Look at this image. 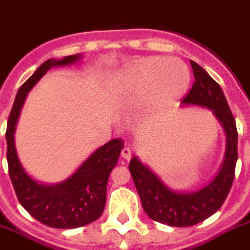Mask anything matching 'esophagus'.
Masks as SVG:
<instances>
[{"instance_id": "obj_1", "label": "esophagus", "mask_w": 250, "mask_h": 250, "mask_svg": "<svg viewBox=\"0 0 250 250\" xmlns=\"http://www.w3.org/2000/svg\"><path fill=\"white\" fill-rule=\"evenodd\" d=\"M121 155H122L123 159L129 160L130 159V149L129 148H125L122 150V153H121Z\"/></svg>"}]
</instances>
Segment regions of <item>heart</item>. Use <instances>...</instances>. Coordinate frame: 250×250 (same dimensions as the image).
<instances>
[{"label":"heart","mask_w":250,"mask_h":250,"mask_svg":"<svg viewBox=\"0 0 250 250\" xmlns=\"http://www.w3.org/2000/svg\"><path fill=\"white\" fill-rule=\"evenodd\" d=\"M190 72L181 60L150 57L116 70L109 78L113 96L144 100L153 109L175 104L185 95Z\"/></svg>","instance_id":"1"}]
</instances>
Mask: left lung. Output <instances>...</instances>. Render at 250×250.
Instances as JSON below:
<instances>
[{
    "instance_id": "obj_1",
    "label": "left lung",
    "mask_w": 250,
    "mask_h": 250,
    "mask_svg": "<svg viewBox=\"0 0 250 250\" xmlns=\"http://www.w3.org/2000/svg\"><path fill=\"white\" fill-rule=\"evenodd\" d=\"M195 83L183 106H200L211 109L226 133L223 162L213 178L201 188L181 192L165 185L148 165L136 155L129 163V171L141 197L146 213L151 220L171 227H190L202 222L217 212L225 202L234 179L238 159V132L222 88L208 72L190 62Z\"/></svg>"
}]
</instances>
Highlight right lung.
<instances>
[{
	"mask_svg": "<svg viewBox=\"0 0 250 250\" xmlns=\"http://www.w3.org/2000/svg\"><path fill=\"white\" fill-rule=\"evenodd\" d=\"M81 58V54H75L44 62L20 87L7 123V163L18 201L37 221L60 229L83 227L101 216L106 205L107 181L125 143L121 138L107 142L69 178L57 184H44L34 180L23 167L16 150L15 132L27 95L36 83L51 67L72 65Z\"/></svg>",
	"mask_w": 250,
	"mask_h": 250,
	"instance_id": "1",
	"label": "right lung"
}]
</instances>
